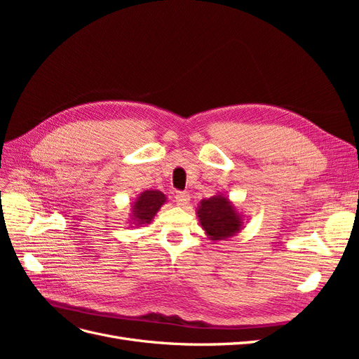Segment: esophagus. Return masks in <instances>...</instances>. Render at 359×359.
<instances>
[{"label":"esophagus","instance_id":"esophagus-1","mask_svg":"<svg viewBox=\"0 0 359 359\" xmlns=\"http://www.w3.org/2000/svg\"><path fill=\"white\" fill-rule=\"evenodd\" d=\"M175 202L180 205V206H186L189 202H190V194L189 193H184V191H178L175 194Z\"/></svg>","mask_w":359,"mask_h":359}]
</instances>
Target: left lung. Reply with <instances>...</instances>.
I'll return each instance as SVG.
<instances>
[{
    "label": "left lung",
    "mask_w": 359,
    "mask_h": 359,
    "mask_svg": "<svg viewBox=\"0 0 359 359\" xmlns=\"http://www.w3.org/2000/svg\"><path fill=\"white\" fill-rule=\"evenodd\" d=\"M202 229L211 241H223L235 236L244 227V215L223 193L202 199L196 208Z\"/></svg>",
    "instance_id": "obj_1"
}]
</instances>
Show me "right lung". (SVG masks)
I'll use <instances>...</instances> for the list:
<instances>
[{"instance_id": "right-lung-1", "label": "right lung", "mask_w": 359, "mask_h": 359, "mask_svg": "<svg viewBox=\"0 0 359 359\" xmlns=\"http://www.w3.org/2000/svg\"><path fill=\"white\" fill-rule=\"evenodd\" d=\"M168 202L165 193L158 190H144L133 201L130 208L128 223L132 227L149 224L163 205Z\"/></svg>"}]
</instances>
